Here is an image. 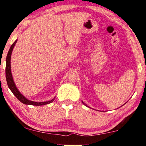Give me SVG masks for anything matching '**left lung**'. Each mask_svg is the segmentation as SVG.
I'll return each mask as SVG.
<instances>
[{"mask_svg":"<svg viewBox=\"0 0 146 146\" xmlns=\"http://www.w3.org/2000/svg\"><path fill=\"white\" fill-rule=\"evenodd\" d=\"M83 104H84V105H86V104H84V102H83Z\"/></svg>","mask_w":146,"mask_h":146,"instance_id":"1","label":"left lung"}]
</instances>
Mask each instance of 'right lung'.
Here are the masks:
<instances>
[{
	"label": "right lung",
	"instance_id": "right-lung-1",
	"mask_svg": "<svg viewBox=\"0 0 146 146\" xmlns=\"http://www.w3.org/2000/svg\"><path fill=\"white\" fill-rule=\"evenodd\" d=\"M17 40H16L15 42L12 44L11 48H10L9 52H8L7 56V59H6V79H7L8 86H9L12 92L13 93V94L17 98V99L19 100L20 102H21L22 103L25 104L33 105V106H42V105L48 104L52 102L54 100V98L51 100L50 101L43 102H36L29 100L26 98L23 95H22L21 92L18 90V89L17 88V87H16V86L15 84V82H14L13 76H12L11 69V54L14 48V46H15L16 43H17Z\"/></svg>",
	"mask_w": 146,
	"mask_h": 146
}]
</instances>
